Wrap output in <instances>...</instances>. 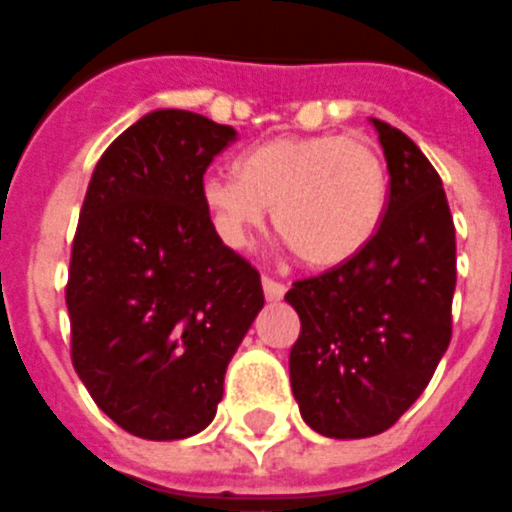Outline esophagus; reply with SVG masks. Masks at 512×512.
Instances as JSON below:
<instances>
[{"label":"esophagus","instance_id":"34e87169","mask_svg":"<svg viewBox=\"0 0 512 512\" xmlns=\"http://www.w3.org/2000/svg\"><path fill=\"white\" fill-rule=\"evenodd\" d=\"M261 285H264V296H267V301H280V298L285 296V285L277 280H272V277H264V280H261Z\"/></svg>","mask_w":512,"mask_h":512}]
</instances>
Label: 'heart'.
<instances>
[{
    "instance_id": "b5f03b06",
    "label": "heart",
    "mask_w": 512,
    "mask_h": 512,
    "mask_svg": "<svg viewBox=\"0 0 512 512\" xmlns=\"http://www.w3.org/2000/svg\"><path fill=\"white\" fill-rule=\"evenodd\" d=\"M200 198L216 232L243 248L272 208L275 232L309 267L367 248L386 216L388 171L370 142L343 134L275 137L245 150L235 174H208Z\"/></svg>"
}]
</instances>
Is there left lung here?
Wrapping results in <instances>:
<instances>
[{"label":"left lung","instance_id":"left-lung-1","mask_svg":"<svg viewBox=\"0 0 512 512\" xmlns=\"http://www.w3.org/2000/svg\"><path fill=\"white\" fill-rule=\"evenodd\" d=\"M386 155V216L367 248L285 293L301 320L290 386L330 439L388 431L433 378L452 338L455 222L420 147L372 118Z\"/></svg>","mask_w":512,"mask_h":512}]
</instances>
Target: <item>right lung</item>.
<instances>
[{
    "label": "right lung",
    "instance_id": "obj_1",
    "mask_svg": "<svg viewBox=\"0 0 512 512\" xmlns=\"http://www.w3.org/2000/svg\"><path fill=\"white\" fill-rule=\"evenodd\" d=\"M235 134L190 110H153L89 179L65 285L71 359L97 407L140 439H187L214 420L264 306L259 272L222 243L200 198Z\"/></svg>",
    "mask_w": 512,
    "mask_h": 512
}]
</instances>
